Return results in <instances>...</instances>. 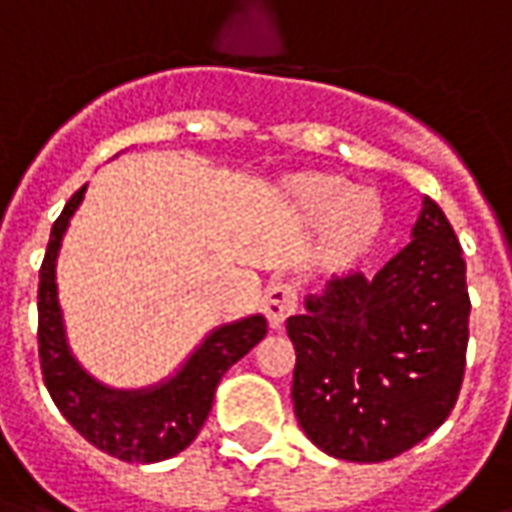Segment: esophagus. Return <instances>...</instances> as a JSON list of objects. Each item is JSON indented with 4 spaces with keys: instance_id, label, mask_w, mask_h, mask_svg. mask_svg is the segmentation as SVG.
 <instances>
[{
    "instance_id": "1",
    "label": "esophagus",
    "mask_w": 512,
    "mask_h": 512,
    "mask_svg": "<svg viewBox=\"0 0 512 512\" xmlns=\"http://www.w3.org/2000/svg\"><path fill=\"white\" fill-rule=\"evenodd\" d=\"M296 310V290L288 282H271L263 296V312H266L268 326L282 329V323L288 321V315Z\"/></svg>"
}]
</instances>
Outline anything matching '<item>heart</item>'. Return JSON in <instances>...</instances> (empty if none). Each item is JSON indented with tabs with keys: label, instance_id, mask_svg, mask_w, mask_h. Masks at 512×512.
<instances>
[{
	"label": "heart",
	"instance_id": "obj_1",
	"mask_svg": "<svg viewBox=\"0 0 512 512\" xmlns=\"http://www.w3.org/2000/svg\"><path fill=\"white\" fill-rule=\"evenodd\" d=\"M290 202L310 227H323V266L337 274L356 268L384 233L386 208L376 191L356 189L351 180L307 172L290 180Z\"/></svg>",
	"mask_w": 512,
	"mask_h": 512
}]
</instances>
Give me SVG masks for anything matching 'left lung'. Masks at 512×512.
I'll use <instances>...</instances> for the list:
<instances>
[{
  "instance_id": "obj_1",
  "label": "left lung",
  "mask_w": 512,
  "mask_h": 512,
  "mask_svg": "<svg viewBox=\"0 0 512 512\" xmlns=\"http://www.w3.org/2000/svg\"><path fill=\"white\" fill-rule=\"evenodd\" d=\"M469 310L461 244L422 197L411 241L376 277L332 279L288 318L307 439L340 461L378 463L430 436L461 392Z\"/></svg>"
}]
</instances>
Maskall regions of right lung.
<instances>
[{
    "label": "right lung",
    "mask_w": 512,
    "mask_h": 512,
    "mask_svg": "<svg viewBox=\"0 0 512 512\" xmlns=\"http://www.w3.org/2000/svg\"><path fill=\"white\" fill-rule=\"evenodd\" d=\"M87 186L73 194L51 227L49 249L40 266L38 345L43 381L54 406L98 450L128 463H158L178 455L197 439L211 414L222 376L244 359L263 337L266 318L255 312L222 323L205 334L172 376L139 389H117L76 359L57 288V257L73 213Z\"/></svg>",
    "instance_id": "right-lung-1"
}]
</instances>
